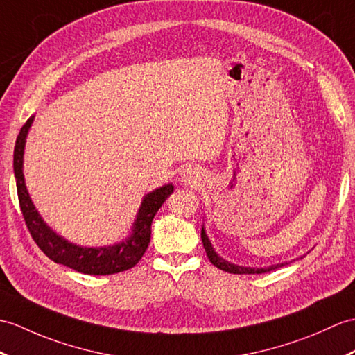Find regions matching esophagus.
Masks as SVG:
<instances>
[{"instance_id":"esophagus-1","label":"esophagus","mask_w":355,"mask_h":355,"mask_svg":"<svg viewBox=\"0 0 355 355\" xmlns=\"http://www.w3.org/2000/svg\"><path fill=\"white\" fill-rule=\"evenodd\" d=\"M181 181L186 184H192L196 186L201 181V172L198 171L196 168L189 166L183 171V175H181Z\"/></svg>"}]
</instances>
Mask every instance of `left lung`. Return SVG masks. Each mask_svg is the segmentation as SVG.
I'll use <instances>...</instances> for the list:
<instances>
[{"label":"left lung","mask_w":355,"mask_h":355,"mask_svg":"<svg viewBox=\"0 0 355 355\" xmlns=\"http://www.w3.org/2000/svg\"><path fill=\"white\" fill-rule=\"evenodd\" d=\"M201 239H202V245H204V250L207 252V257L209 260L215 265L218 269L220 270H225L230 272V274H265V272H270V270H275L278 268L284 266V263H278V265H272L269 268H246V266H239V265H233V263H230L227 260H224L222 257H219L218 252L213 250L211 242L209 236L205 234V230L202 227L201 230ZM287 265V263H286Z\"/></svg>","instance_id":"1"}]
</instances>
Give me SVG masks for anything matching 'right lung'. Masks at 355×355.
<instances>
[{"label": "right lung", "mask_w": 355, "mask_h": 355, "mask_svg": "<svg viewBox=\"0 0 355 355\" xmlns=\"http://www.w3.org/2000/svg\"><path fill=\"white\" fill-rule=\"evenodd\" d=\"M33 119H35V116L28 118V121L24 123L18 137H16L13 151V171L19 205L33 241L44 251L48 259L59 263V265L81 272V274L112 275L137 265L145 254L148 245H150L151 224L155 213L166 201V198L174 192V186L164 184L145 195L139 207L133 228H131V234L127 239H123L122 242L112 246H100V248H86V246L71 243L45 224L27 191L26 178H24L22 172L24 148H26V139Z\"/></svg>", "instance_id": "obj_1"}]
</instances>
